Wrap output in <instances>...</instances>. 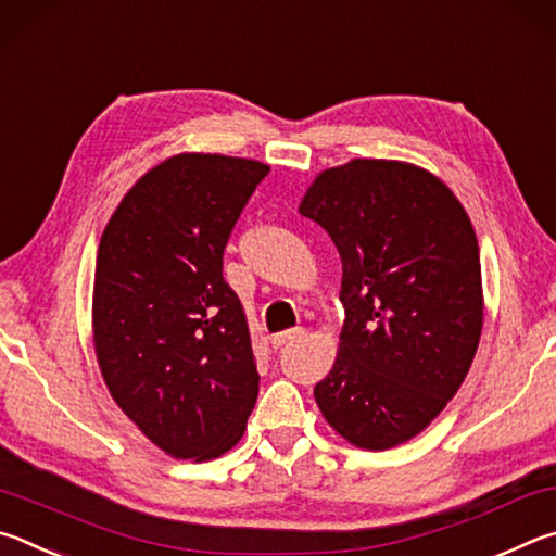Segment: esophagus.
<instances>
[{
	"mask_svg": "<svg viewBox=\"0 0 556 556\" xmlns=\"http://www.w3.org/2000/svg\"><path fill=\"white\" fill-rule=\"evenodd\" d=\"M305 337V329H288V332H280V334H273L270 337V344L273 349H283L290 342H298V339Z\"/></svg>",
	"mask_w": 556,
	"mask_h": 556,
	"instance_id": "1",
	"label": "esophagus"
}]
</instances>
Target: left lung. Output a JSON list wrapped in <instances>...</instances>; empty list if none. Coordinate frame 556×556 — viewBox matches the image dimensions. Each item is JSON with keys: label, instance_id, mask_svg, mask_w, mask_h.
Returning a JSON list of instances; mask_svg holds the SVG:
<instances>
[{"label": "left lung", "instance_id": "obj_1", "mask_svg": "<svg viewBox=\"0 0 556 556\" xmlns=\"http://www.w3.org/2000/svg\"><path fill=\"white\" fill-rule=\"evenodd\" d=\"M300 214L342 258L346 319L315 401L362 450L420 434L469 374L483 327L479 241L462 202L417 165L354 159L319 173Z\"/></svg>", "mask_w": 556, "mask_h": 556}]
</instances>
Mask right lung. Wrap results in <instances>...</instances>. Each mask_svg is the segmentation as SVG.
I'll use <instances>...</instances> for the list:
<instances>
[{
    "label": "right lung",
    "mask_w": 556,
    "mask_h": 556,
    "mask_svg": "<svg viewBox=\"0 0 556 556\" xmlns=\"http://www.w3.org/2000/svg\"><path fill=\"white\" fill-rule=\"evenodd\" d=\"M266 175L258 161L173 155L124 194L97 249L92 329L104 383L175 459L229 452L256 405L247 315L222 258Z\"/></svg>",
    "instance_id": "add662e5"
}]
</instances>
